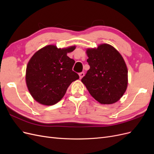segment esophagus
<instances>
[{
	"instance_id": "1",
	"label": "esophagus",
	"mask_w": 154,
	"mask_h": 154,
	"mask_svg": "<svg viewBox=\"0 0 154 154\" xmlns=\"http://www.w3.org/2000/svg\"><path fill=\"white\" fill-rule=\"evenodd\" d=\"M85 75V73L83 72H82L80 73H79V76H80V79H82Z\"/></svg>"
}]
</instances>
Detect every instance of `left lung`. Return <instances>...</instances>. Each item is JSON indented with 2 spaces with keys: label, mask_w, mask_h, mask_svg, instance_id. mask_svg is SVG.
<instances>
[{
  "label": "left lung",
  "mask_w": 154,
  "mask_h": 154,
  "mask_svg": "<svg viewBox=\"0 0 154 154\" xmlns=\"http://www.w3.org/2000/svg\"><path fill=\"white\" fill-rule=\"evenodd\" d=\"M90 66L82 79L88 91L101 104H112L123 96L128 85V70L122 56L112 46L102 44L86 51Z\"/></svg>",
  "instance_id": "left-lung-1"
}]
</instances>
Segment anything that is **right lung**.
<instances>
[{"label":"right lung","mask_w":154,"mask_h":154,"mask_svg":"<svg viewBox=\"0 0 154 154\" xmlns=\"http://www.w3.org/2000/svg\"><path fill=\"white\" fill-rule=\"evenodd\" d=\"M76 46L58 49L49 45L36 52L27 63L26 81L31 95L39 103L53 105L62 100L71 83L79 79L72 71L75 61L67 54Z\"/></svg>","instance_id":"right-lung-1"}]
</instances>
